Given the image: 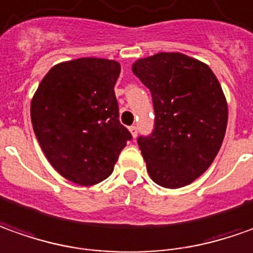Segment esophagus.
Listing matches in <instances>:
<instances>
[{"instance_id":"34e87169","label":"esophagus","mask_w":253,"mask_h":253,"mask_svg":"<svg viewBox=\"0 0 253 253\" xmlns=\"http://www.w3.org/2000/svg\"><path fill=\"white\" fill-rule=\"evenodd\" d=\"M128 130H130L131 135H133L134 138H135V135H137V126H130L128 127Z\"/></svg>"}]
</instances>
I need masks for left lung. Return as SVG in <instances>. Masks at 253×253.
<instances>
[{
    "label": "left lung",
    "instance_id": "left-lung-1",
    "mask_svg": "<svg viewBox=\"0 0 253 253\" xmlns=\"http://www.w3.org/2000/svg\"><path fill=\"white\" fill-rule=\"evenodd\" d=\"M131 70L152 94L155 128L140 137L147 171L156 184H191L212 165L228 119L227 101L212 69L181 52H159Z\"/></svg>",
    "mask_w": 253,
    "mask_h": 253
}]
</instances>
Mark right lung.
Wrapping results in <instances>:
<instances>
[{"instance_id":"right-lung-1","label":"right lung","mask_w":253,"mask_h":253,"mask_svg":"<svg viewBox=\"0 0 253 253\" xmlns=\"http://www.w3.org/2000/svg\"><path fill=\"white\" fill-rule=\"evenodd\" d=\"M120 63L79 58L49 69L30 105L33 130L61 176L94 185L112 174L131 134L119 122L115 83Z\"/></svg>"}]
</instances>
